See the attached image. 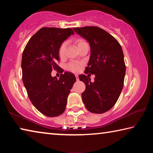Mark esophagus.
Returning <instances> with one entry per match:
<instances>
[{"label": "esophagus", "instance_id": "1", "mask_svg": "<svg viewBox=\"0 0 153 153\" xmlns=\"http://www.w3.org/2000/svg\"><path fill=\"white\" fill-rule=\"evenodd\" d=\"M75 76H76V79H77V80H78V79H79L78 75H77V74H76V75H75Z\"/></svg>", "mask_w": 153, "mask_h": 153}]
</instances>
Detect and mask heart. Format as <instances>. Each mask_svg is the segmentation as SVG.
<instances>
[{
	"label": "heart",
	"instance_id": "1",
	"mask_svg": "<svg viewBox=\"0 0 153 153\" xmlns=\"http://www.w3.org/2000/svg\"><path fill=\"white\" fill-rule=\"evenodd\" d=\"M76 43H77V47H78V46L83 45L84 43H86V42L83 40L79 39L76 40ZM66 46H67V43L63 42L59 48V56H60L61 58L64 57L65 54ZM66 68L68 71H70L72 72H78L81 70V69L82 68V63L77 61H71L67 64Z\"/></svg>",
	"mask_w": 153,
	"mask_h": 153
}]
</instances>
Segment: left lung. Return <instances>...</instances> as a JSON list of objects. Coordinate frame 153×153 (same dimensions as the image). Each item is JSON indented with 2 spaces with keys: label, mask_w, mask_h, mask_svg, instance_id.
Here are the masks:
<instances>
[{
  "label": "left lung",
  "mask_w": 153,
  "mask_h": 153,
  "mask_svg": "<svg viewBox=\"0 0 153 153\" xmlns=\"http://www.w3.org/2000/svg\"><path fill=\"white\" fill-rule=\"evenodd\" d=\"M73 29L90 44V57L84 72L95 75L93 83L89 77L79 76L86 84L83 102L90 112L103 113L115 105L123 88L126 65L122 48L113 36L98 27Z\"/></svg>",
  "instance_id": "left-lung-1"
}]
</instances>
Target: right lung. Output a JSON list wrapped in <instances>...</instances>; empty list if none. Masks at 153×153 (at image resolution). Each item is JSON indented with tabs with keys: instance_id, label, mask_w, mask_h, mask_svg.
Returning <instances> with one entry per match:
<instances>
[{
	"instance_id": "right-lung-1",
	"label": "right lung",
	"mask_w": 153,
	"mask_h": 153,
	"mask_svg": "<svg viewBox=\"0 0 153 153\" xmlns=\"http://www.w3.org/2000/svg\"><path fill=\"white\" fill-rule=\"evenodd\" d=\"M71 28L42 27L33 35L23 52L22 79L28 97L41 113L56 117L65 110L67 97L76 81L72 73L58 65L59 48L69 36ZM56 70L61 73L57 80L51 76Z\"/></svg>"
}]
</instances>
